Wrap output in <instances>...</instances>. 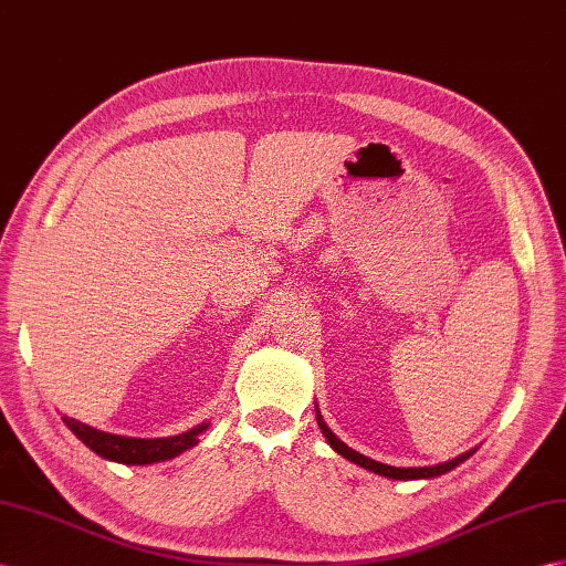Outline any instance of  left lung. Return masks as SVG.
I'll list each match as a JSON object with an SVG mask.
<instances>
[{
    "label": "left lung",
    "mask_w": 566,
    "mask_h": 566,
    "mask_svg": "<svg viewBox=\"0 0 566 566\" xmlns=\"http://www.w3.org/2000/svg\"><path fill=\"white\" fill-rule=\"evenodd\" d=\"M315 421H317V426H321V430H323V434H325V440L329 442V447L335 449L337 454H342L344 459H349L352 463H356V467L366 469V471H370V473H378V475H382V478H392V481H428V478H438V475H442V473H447V471L457 469L459 463L467 461V459L475 452V449H478V447H473V449H469V452H463V454H459V457H454V459H449V461H442V463H432V467H389V463L375 461V459H370V457H366V454L356 452V449H352L349 444H344V442L337 438V434L327 428L323 413L317 411V403H315Z\"/></svg>",
    "instance_id": "left-lung-1"
}]
</instances>
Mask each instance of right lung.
<instances>
[{
	"label": "right lung",
	"mask_w": 566,
	"mask_h": 566,
	"mask_svg": "<svg viewBox=\"0 0 566 566\" xmlns=\"http://www.w3.org/2000/svg\"><path fill=\"white\" fill-rule=\"evenodd\" d=\"M62 421L85 447L93 449L97 457L126 463V467H148V463L179 457L186 452V449L196 447L198 434L206 432L210 426L206 421L186 432L169 434V438H126V434H114V432L97 430L93 426H85L76 421V418H69V416H62Z\"/></svg>",
	"instance_id": "obj_1"
}]
</instances>
